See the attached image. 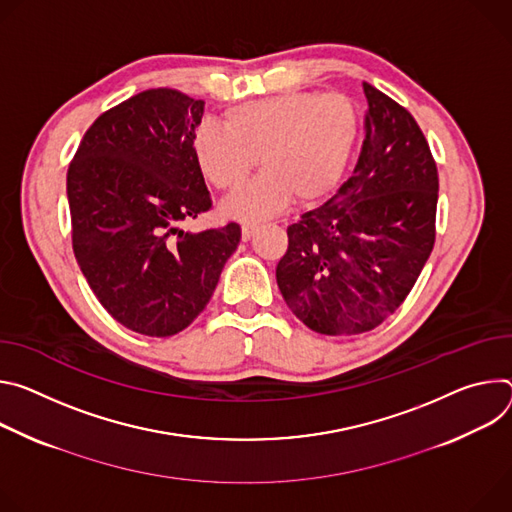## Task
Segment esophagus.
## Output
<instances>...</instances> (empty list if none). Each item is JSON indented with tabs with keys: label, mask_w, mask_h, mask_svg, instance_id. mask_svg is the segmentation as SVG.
I'll return each instance as SVG.
<instances>
[{
	"label": "esophagus",
	"mask_w": 512,
	"mask_h": 512,
	"mask_svg": "<svg viewBox=\"0 0 512 512\" xmlns=\"http://www.w3.org/2000/svg\"><path fill=\"white\" fill-rule=\"evenodd\" d=\"M256 230H258L256 223H244V225H242V240L248 242V240L256 234Z\"/></svg>",
	"instance_id": "1"
}]
</instances>
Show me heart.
Instances as JSON below:
<instances>
[{
	"instance_id": "heart-1",
	"label": "heart",
	"mask_w": 512,
	"mask_h": 512,
	"mask_svg": "<svg viewBox=\"0 0 512 512\" xmlns=\"http://www.w3.org/2000/svg\"><path fill=\"white\" fill-rule=\"evenodd\" d=\"M225 128L203 120L191 138L201 175L217 189L236 187L256 166L264 173L221 203L227 217L258 221L285 207L327 197L352 160L360 118L339 93L291 91L230 107Z\"/></svg>"
}]
</instances>
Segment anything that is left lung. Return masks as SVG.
I'll use <instances>...</instances> for the list:
<instances>
[{
	"label": "left lung",
	"mask_w": 512,
	"mask_h": 512,
	"mask_svg": "<svg viewBox=\"0 0 512 512\" xmlns=\"http://www.w3.org/2000/svg\"><path fill=\"white\" fill-rule=\"evenodd\" d=\"M366 138L354 175L287 227L276 266L289 309L323 335L378 327L407 299L435 244L437 166L411 113L364 83Z\"/></svg>",
	"instance_id": "8db88e82"
}]
</instances>
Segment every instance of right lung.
Returning <instances> with one entry per match:
<instances>
[{"instance_id": "obj_1", "label": "right lung", "mask_w": 512, "mask_h": 512, "mask_svg": "<svg viewBox=\"0 0 512 512\" xmlns=\"http://www.w3.org/2000/svg\"><path fill=\"white\" fill-rule=\"evenodd\" d=\"M203 109L177 89L142 91L101 113L69 164L75 258L105 311L142 335L191 325L242 238L234 221L179 227L211 207L191 150Z\"/></svg>"}]
</instances>
